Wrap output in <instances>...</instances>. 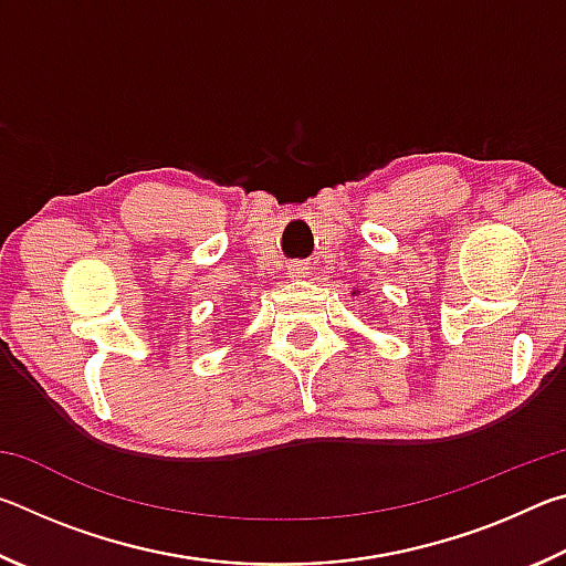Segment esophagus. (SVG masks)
<instances>
[{"label": "esophagus", "instance_id": "34e87169", "mask_svg": "<svg viewBox=\"0 0 566 566\" xmlns=\"http://www.w3.org/2000/svg\"><path fill=\"white\" fill-rule=\"evenodd\" d=\"M286 274H290V280H304V276L310 274V266H306L304 262H292L290 266H286Z\"/></svg>", "mask_w": 566, "mask_h": 566}]
</instances>
